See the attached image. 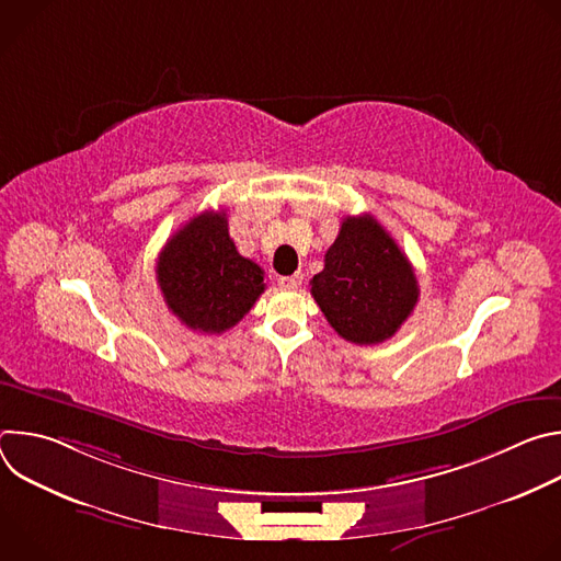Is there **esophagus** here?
Returning <instances> with one entry per match:
<instances>
[{
  "label": "esophagus",
  "mask_w": 561,
  "mask_h": 561,
  "mask_svg": "<svg viewBox=\"0 0 561 561\" xmlns=\"http://www.w3.org/2000/svg\"><path fill=\"white\" fill-rule=\"evenodd\" d=\"M301 275H288V277H279V286L284 290H297L301 286Z\"/></svg>",
  "instance_id": "obj_1"
}]
</instances>
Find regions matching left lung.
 <instances>
[{
    "label": "left lung",
    "instance_id": "obj_1",
    "mask_svg": "<svg viewBox=\"0 0 561 561\" xmlns=\"http://www.w3.org/2000/svg\"><path fill=\"white\" fill-rule=\"evenodd\" d=\"M310 295L346 342L370 346L390 340L413 312L420 286L407 255L370 217H346L324 271L310 279Z\"/></svg>",
    "mask_w": 561,
    "mask_h": 561
}]
</instances>
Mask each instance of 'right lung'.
<instances>
[{"instance_id": "right-lung-1", "label": "right lung", "mask_w": 561, "mask_h": 561, "mask_svg": "<svg viewBox=\"0 0 561 561\" xmlns=\"http://www.w3.org/2000/svg\"><path fill=\"white\" fill-rule=\"evenodd\" d=\"M157 284L169 310L193 331L232 329L264 293V271L237 253L224 210L186 221L157 257Z\"/></svg>"}]
</instances>
